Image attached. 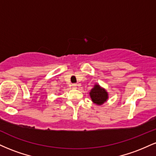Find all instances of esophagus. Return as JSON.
<instances>
[{
    "instance_id": "esophagus-1",
    "label": "esophagus",
    "mask_w": 156,
    "mask_h": 156,
    "mask_svg": "<svg viewBox=\"0 0 156 156\" xmlns=\"http://www.w3.org/2000/svg\"><path fill=\"white\" fill-rule=\"evenodd\" d=\"M77 84L76 83H73V84H72V87H73V89H76L77 88Z\"/></svg>"
}]
</instances>
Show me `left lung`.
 <instances>
[{"label": "left lung", "mask_w": 156, "mask_h": 156, "mask_svg": "<svg viewBox=\"0 0 156 156\" xmlns=\"http://www.w3.org/2000/svg\"><path fill=\"white\" fill-rule=\"evenodd\" d=\"M89 95L93 103L97 105L103 104L108 98V92L105 89L101 87L99 84H95L94 86V88L91 89L89 92Z\"/></svg>", "instance_id": "8db88e82"}]
</instances>
